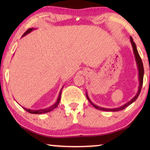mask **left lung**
<instances>
[{"mask_svg": "<svg viewBox=\"0 0 150 150\" xmlns=\"http://www.w3.org/2000/svg\"><path fill=\"white\" fill-rule=\"evenodd\" d=\"M130 42L132 43V47H133V50H134V55H135V57H136V62H137V64H138V71H139V88H138V93L136 94V95L134 96V97L132 99L130 102L127 103L125 105L120 106V107L119 108H101L99 107V106H96L95 105H94L92 103H91V101L90 100L89 98H88V96L87 95V94H86V96H87V99L88 100V101L91 103V105H92L94 107L96 108V109H98V110H104V111H112V112H116V111H119V110H124V108H126L127 106H129L130 105H131L132 103H134V101H135L137 98H138V96L139 95V93L141 92V89H142V85H143V79H144V66H143V63H142V61L140 56H139V55L138 54V50H137V48L136 46V44L133 41V38H132L131 36L130 37Z\"/></svg>", "mask_w": 150, "mask_h": 150, "instance_id": "left-lung-1", "label": "left lung"}]
</instances>
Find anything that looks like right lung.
Wrapping results in <instances>:
<instances>
[{
    "instance_id": "add662e5",
    "label": "right lung",
    "mask_w": 150,
    "mask_h": 150,
    "mask_svg": "<svg viewBox=\"0 0 150 150\" xmlns=\"http://www.w3.org/2000/svg\"><path fill=\"white\" fill-rule=\"evenodd\" d=\"M32 30H34V29H33V28H29L28 30H26V32L24 33V34H23V35H22V36H24L25 35H26L27 34H28V33H30V32H31ZM63 88L60 91V93H59V97H58V98H57V102L55 103V104H54V105H53L52 106H51L50 107L47 108H45V109H42V110H31V109H28V108H24V107H23V108L24 109V110H26L27 112H28L29 113H31V114H44V113H46V112H48L52 111V110H54V109H55V108H56L57 106H58V105H59V101H60V99H61V95H62V92Z\"/></svg>"
}]
</instances>
